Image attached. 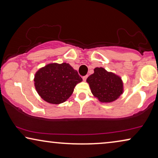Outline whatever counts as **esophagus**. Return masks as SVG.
Masks as SVG:
<instances>
[{"instance_id": "obj_1", "label": "esophagus", "mask_w": 158, "mask_h": 158, "mask_svg": "<svg viewBox=\"0 0 158 158\" xmlns=\"http://www.w3.org/2000/svg\"><path fill=\"white\" fill-rule=\"evenodd\" d=\"M87 77H88L87 75H86V76H84L83 77H82V79H83L84 81H86V79H87Z\"/></svg>"}]
</instances>
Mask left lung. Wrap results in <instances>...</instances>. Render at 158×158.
Listing matches in <instances>:
<instances>
[{"mask_svg":"<svg viewBox=\"0 0 158 158\" xmlns=\"http://www.w3.org/2000/svg\"><path fill=\"white\" fill-rule=\"evenodd\" d=\"M94 74L86 79L94 97L102 102L116 100L123 92V84L120 77L104 68H95Z\"/></svg>","mask_w":158,"mask_h":158,"instance_id":"8db88e82","label":"left lung"}]
</instances>
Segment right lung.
I'll use <instances>...</instances> for the list:
<instances>
[{"instance_id": "add662e5", "label": "right lung", "mask_w": 158, "mask_h": 158, "mask_svg": "<svg viewBox=\"0 0 158 158\" xmlns=\"http://www.w3.org/2000/svg\"><path fill=\"white\" fill-rule=\"evenodd\" d=\"M82 81L78 72L69 64H50L35 75V87L42 99L51 104H61L72 94Z\"/></svg>"}]
</instances>
